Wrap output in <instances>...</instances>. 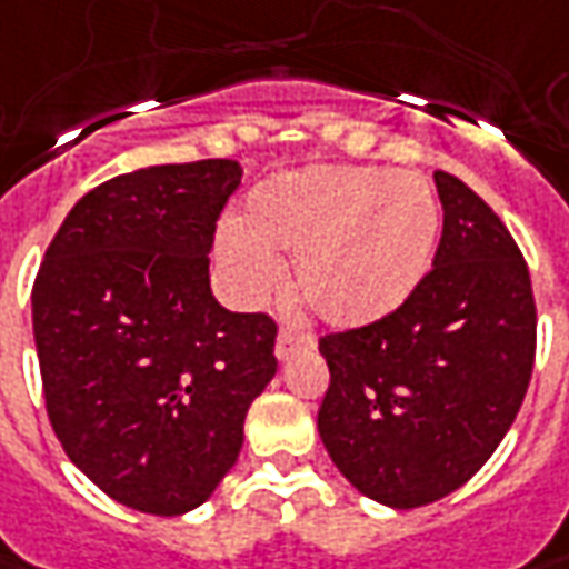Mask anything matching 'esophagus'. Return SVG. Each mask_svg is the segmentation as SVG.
Returning a JSON list of instances; mask_svg holds the SVG:
<instances>
[{"instance_id":"34e87169","label":"esophagus","mask_w":569,"mask_h":569,"mask_svg":"<svg viewBox=\"0 0 569 569\" xmlns=\"http://www.w3.org/2000/svg\"><path fill=\"white\" fill-rule=\"evenodd\" d=\"M299 349H315V340L308 337V333H296V330H289L283 327L280 333H277V359L286 362L292 352H299Z\"/></svg>"}]
</instances>
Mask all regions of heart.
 Returning a JSON list of instances; mask_svg holds the SVG:
<instances>
[{
	"instance_id": "b5f03b06",
	"label": "heart",
	"mask_w": 569,
	"mask_h": 569,
	"mask_svg": "<svg viewBox=\"0 0 569 569\" xmlns=\"http://www.w3.org/2000/svg\"><path fill=\"white\" fill-rule=\"evenodd\" d=\"M438 226L431 188L409 172L315 167L258 188L217 254L248 302L277 286V254H289L299 299L323 323L352 330L393 315L419 289Z\"/></svg>"
}]
</instances>
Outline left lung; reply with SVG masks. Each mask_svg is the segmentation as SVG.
I'll list each match as a JSON object with an SVG mask.
<instances>
[{"label":"left lung","mask_w":569,"mask_h":569,"mask_svg":"<svg viewBox=\"0 0 569 569\" xmlns=\"http://www.w3.org/2000/svg\"><path fill=\"white\" fill-rule=\"evenodd\" d=\"M443 232L419 289L381 321L330 333L321 441L365 498L412 510L472 479L517 419L536 362V299L513 236L435 172Z\"/></svg>","instance_id":"obj_1"}]
</instances>
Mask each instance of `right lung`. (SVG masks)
<instances>
[{
	"mask_svg": "<svg viewBox=\"0 0 569 569\" xmlns=\"http://www.w3.org/2000/svg\"><path fill=\"white\" fill-rule=\"evenodd\" d=\"M236 160L116 176L71 207L33 280L52 431L103 495L153 517L201 507L277 375V323L210 292Z\"/></svg>",
	"mask_w": 569,
	"mask_h": 569,
	"instance_id": "obj_1",
	"label": "right lung"
}]
</instances>
